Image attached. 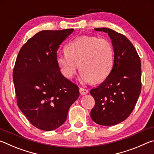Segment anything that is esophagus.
<instances>
[{"instance_id": "1", "label": "esophagus", "mask_w": 154, "mask_h": 154, "mask_svg": "<svg viewBox=\"0 0 154 154\" xmlns=\"http://www.w3.org/2000/svg\"><path fill=\"white\" fill-rule=\"evenodd\" d=\"M88 91L87 89H85V88H80L79 89V92L81 94V95H85L86 94L88 93Z\"/></svg>"}]
</instances>
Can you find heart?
Instances as JSON below:
<instances>
[{
    "label": "heart",
    "instance_id": "obj_1",
    "mask_svg": "<svg viewBox=\"0 0 154 154\" xmlns=\"http://www.w3.org/2000/svg\"><path fill=\"white\" fill-rule=\"evenodd\" d=\"M66 52L57 55L62 74L71 79L78 68L85 82L98 83L105 80L111 71L114 51L111 43L95 36H81L66 45Z\"/></svg>",
    "mask_w": 154,
    "mask_h": 154
}]
</instances>
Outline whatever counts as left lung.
Returning a JSON list of instances; mask_svg holds the SVG:
<instances>
[{
	"instance_id": "1",
	"label": "left lung",
	"mask_w": 154,
	"mask_h": 154,
	"mask_svg": "<svg viewBox=\"0 0 154 154\" xmlns=\"http://www.w3.org/2000/svg\"><path fill=\"white\" fill-rule=\"evenodd\" d=\"M111 38L114 50L112 70L106 79L90 90L95 105L91 118L102 126L124 121L134 110L141 91V63L136 49L122 34L108 28H97Z\"/></svg>"
}]
</instances>
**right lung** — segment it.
<instances>
[{
  "instance_id": "right-lung-1",
  "label": "right lung",
  "mask_w": 154,
  "mask_h": 154,
  "mask_svg": "<svg viewBox=\"0 0 154 154\" xmlns=\"http://www.w3.org/2000/svg\"><path fill=\"white\" fill-rule=\"evenodd\" d=\"M73 30L41 31L18 53L13 71L17 104L40 130L50 131L63 124L79 96V88L62 75L57 62L60 45Z\"/></svg>"
}]
</instances>
